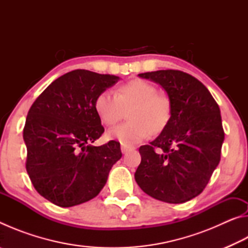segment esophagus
<instances>
[{
	"instance_id": "esophagus-1",
	"label": "esophagus",
	"mask_w": 248,
	"mask_h": 248,
	"mask_svg": "<svg viewBox=\"0 0 248 248\" xmlns=\"http://www.w3.org/2000/svg\"><path fill=\"white\" fill-rule=\"evenodd\" d=\"M132 150H134L133 146H128V145H124V144L121 145V152H123V154L128 153L129 151H132Z\"/></svg>"
}]
</instances>
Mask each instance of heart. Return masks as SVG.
Segmentation results:
<instances>
[{"mask_svg":"<svg viewBox=\"0 0 248 248\" xmlns=\"http://www.w3.org/2000/svg\"><path fill=\"white\" fill-rule=\"evenodd\" d=\"M127 111L128 121L116 125L107 132L109 139L121 144L132 145L148 138L151 132H159L170 118V103L166 96L158 94L153 84L143 79H133L120 85L116 94L104 91L95 99L94 108L104 124L112 125Z\"/></svg>","mask_w":248,"mask_h":248,"instance_id":"1","label":"heart"}]
</instances>
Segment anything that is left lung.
Segmentation results:
<instances>
[{
	"label": "left lung",
	"mask_w": 248,
	"mask_h": 248,
	"mask_svg": "<svg viewBox=\"0 0 248 248\" xmlns=\"http://www.w3.org/2000/svg\"><path fill=\"white\" fill-rule=\"evenodd\" d=\"M169 95L170 118L154 141L140 146L134 174L145 194L169 203L200 195L219 165L224 131L219 105L207 87L178 70L141 73Z\"/></svg>",
	"instance_id": "left-lung-1"
}]
</instances>
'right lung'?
I'll return each mask as SVG.
<instances>
[{
	"label": "right lung",
	"instance_id": "1",
	"mask_svg": "<svg viewBox=\"0 0 248 248\" xmlns=\"http://www.w3.org/2000/svg\"><path fill=\"white\" fill-rule=\"evenodd\" d=\"M118 77L74 70L53 81L29 109L23 138L26 170L35 189L62 208L86 202L99 194L120 143L94 146L104 133L94 103Z\"/></svg>",
	"mask_w": 248,
	"mask_h": 248
}]
</instances>
